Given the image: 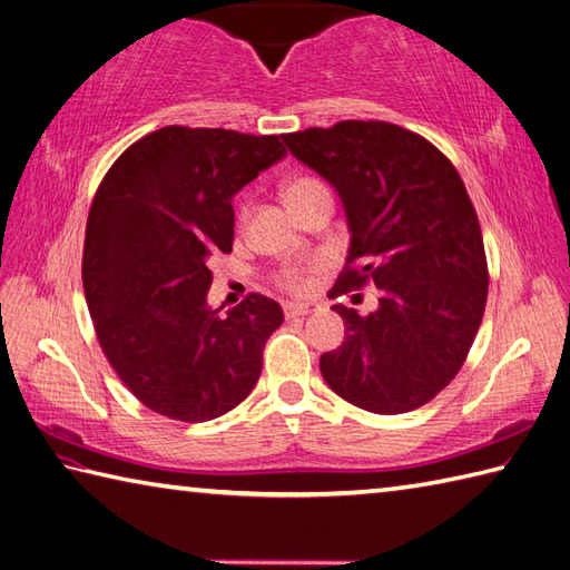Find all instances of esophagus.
Here are the masks:
<instances>
[{
    "label": "esophagus",
    "mask_w": 570,
    "mask_h": 570,
    "mask_svg": "<svg viewBox=\"0 0 570 570\" xmlns=\"http://www.w3.org/2000/svg\"><path fill=\"white\" fill-rule=\"evenodd\" d=\"M313 313V306L308 304H284V316L292 321V318H301V316H308Z\"/></svg>",
    "instance_id": "1"
}]
</instances>
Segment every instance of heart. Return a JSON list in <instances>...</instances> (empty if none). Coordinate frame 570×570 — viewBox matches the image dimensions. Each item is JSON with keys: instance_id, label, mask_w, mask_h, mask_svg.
Here are the masks:
<instances>
[{"instance_id": "b5f03b06", "label": "heart", "mask_w": 570, "mask_h": 570, "mask_svg": "<svg viewBox=\"0 0 570 570\" xmlns=\"http://www.w3.org/2000/svg\"><path fill=\"white\" fill-rule=\"evenodd\" d=\"M313 184H318V180H313V178H296V180H292V184H288V186L284 188L286 203L292 200V198L296 196V193H301V190L313 186ZM318 266H321V264H311V266H288V269H284L282 274L276 276V282H278V286H282V288H286V292L304 294V292H308V288H311V274L316 272Z\"/></svg>"}]
</instances>
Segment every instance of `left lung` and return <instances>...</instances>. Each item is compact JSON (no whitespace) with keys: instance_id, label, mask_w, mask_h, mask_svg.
<instances>
[{"instance_id":"8db88e82","label":"left lung","mask_w":570,"mask_h":570,"mask_svg":"<svg viewBox=\"0 0 570 570\" xmlns=\"http://www.w3.org/2000/svg\"><path fill=\"white\" fill-rule=\"evenodd\" d=\"M288 151L337 190L350 249L331 296L372 282L370 316L335 304L345 341L321 355L331 390L372 414L414 411L463 367L488 304V259L463 178L429 139L345 119L284 135Z\"/></svg>"}]
</instances>
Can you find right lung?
Here are the masks:
<instances>
[{
  "instance_id": "1",
  "label": "right lung",
  "mask_w": 570,
  "mask_h": 570,
  "mask_svg": "<svg viewBox=\"0 0 570 570\" xmlns=\"http://www.w3.org/2000/svg\"><path fill=\"white\" fill-rule=\"evenodd\" d=\"M276 135L164 127L119 156L95 193L82 288L105 357L156 414L200 423L254 390L276 301L249 294L220 318L210 259L233 252V196L284 159Z\"/></svg>"
}]
</instances>
